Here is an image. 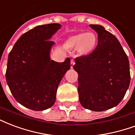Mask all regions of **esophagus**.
I'll use <instances>...</instances> for the list:
<instances>
[{
	"instance_id": "1",
	"label": "esophagus",
	"mask_w": 135,
	"mask_h": 135,
	"mask_svg": "<svg viewBox=\"0 0 135 135\" xmlns=\"http://www.w3.org/2000/svg\"><path fill=\"white\" fill-rule=\"evenodd\" d=\"M74 64H75V62H74V59L71 60V69H73V67H74Z\"/></svg>"
}]
</instances>
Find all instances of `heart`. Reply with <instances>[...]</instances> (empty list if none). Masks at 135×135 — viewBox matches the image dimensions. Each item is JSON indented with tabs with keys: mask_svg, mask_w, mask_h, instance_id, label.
<instances>
[{
	"mask_svg": "<svg viewBox=\"0 0 135 135\" xmlns=\"http://www.w3.org/2000/svg\"><path fill=\"white\" fill-rule=\"evenodd\" d=\"M97 38L91 32L75 35L69 38L66 46L69 49H78L81 54H88L95 48Z\"/></svg>",
	"mask_w": 135,
	"mask_h": 135,
	"instance_id": "heart-1",
	"label": "heart"
}]
</instances>
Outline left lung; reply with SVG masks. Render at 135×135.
I'll return each mask as SVG.
<instances>
[{"instance_id": "left-lung-1", "label": "left lung", "mask_w": 135, "mask_h": 135, "mask_svg": "<svg viewBox=\"0 0 135 135\" xmlns=\"http://www.w3.org/2000/svg\"><path fill=\"white\" fill-rule=\"evenodd\" d=\"M98 34L91 54L76 58L78 93L83 107L95 112L113 108L122 100L130 83L129 63L117 38L100 25H89Z\"/></svg>"}]
</instances>
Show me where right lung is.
Instances as JSON below:
<instances>
[{
  "label": "right lung",
  "mask_w": 135,
  "mask_h": 135,
  "mask_svg": "<svg viewBox=\"0 0 135 135\" xmlns=\"http://www.w3.org/2000/svg\"><path fill=\"white\" fill-rule=\"evenodd\" d=\"M61 25L37 26L20 37L9 53L6 78L15 99L25 107L43 111L51 107L56 91L71 60H51L54 41H50Z\"/></svg>",
  "instance_id": "right-lung-1"
}]
</instances>
